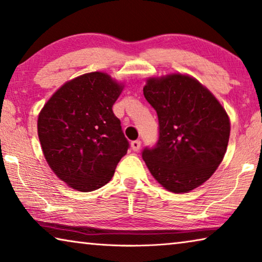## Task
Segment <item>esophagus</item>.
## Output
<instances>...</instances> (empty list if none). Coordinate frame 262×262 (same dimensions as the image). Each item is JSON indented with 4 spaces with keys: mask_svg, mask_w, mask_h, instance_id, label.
<instances>
[{
    "mask_svg": "<svg viewBox=\"0 0 262 262\" xmlns=\"http://www.w3.org/2000/svg\"><path fill=\"white\" fill-rule=\"evenodd\" d=\"M132 148L134 151H139L140 148H141V141H140V140H135V141H133Z\"/></svg>",
    "mask_w": 262,
    "mask_h": 262,
    "instance_id": "34e87169",
    "label": "esophagus"
}]
</instances>
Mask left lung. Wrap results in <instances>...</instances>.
<instances>
[{
    "label": "left lung",
    "instance_id": "8db88e82",
    "mask_svg": "<svg viewBox=\"0 0 262 262\" xmlns=\"http://www.w3.org/2000/svg\"><path fill=\"white\" fill-rule=\"evenodd\" d=\"M143 95L159 118V141L142 158L163 188L180 194L198 188L224 160L231 121L214 94L187 74L150 76Z\"/></svg>",
    "mask_w": 262,
    "mask_h": 262
}]
</instances>
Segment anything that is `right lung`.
I'll use <instances>...</instances> for the list:
<instances>
[{
    "mask_svg": "<svg viewBox=\"0 0 262 262\" xmlns=\"http://www.w3.org/2000/svg\"><path fill=\"white\" fill-rule=\"evenodd\" d=\"M124 84L107 73L69 80L50 96L37 119L46 161L61 181L80 192L106 185L128 141L113 113Z\"/></svg>",
    "mask_w": 262,
    "mask_h": 262,
    "instance_id": "obj_1",
    "label": "right lung"
}]
</instances>
